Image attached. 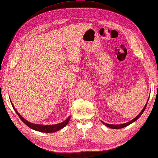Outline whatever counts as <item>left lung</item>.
<instances>
[{"instance_id":"left-lung-1","label":"left lung","mask_w":158,"mask_h":158,"mask_svg":"<svg viewBox=\"0 0 158 158\" xmlns=\"http://www.w3.org/2000/svg\"><path fill=\"white\" fill-rule=\"evenodd\" d=\"M148 100H149V98H148V102H147V103L145 104V106H144V108H143V110H141V112L139 114L135 117V118H134L133 120H130V121H129V122L128 123H124V124H107V123H104V122H102V123H103L104 124H105V125L106 126V127H109V128H111V129H123V128H124V127H127L128 125H129V124H132L133 123H134L135 121H136L139 117H140L141 115H142V114L143 113V112L145 111V108H146V106H147V104H148Z\"/></svg>"}]
</instances>
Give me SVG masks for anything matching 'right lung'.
I'll return each instance as SVG.
<instances>
[{"instance_id": "1", "label": "right lung", "mask_w": 158, "mask_h": 158, "mask_svg": "<svg viewBox=\"0 0 158 158\" xmlns=\"http://www.w3.org/2000/svg\"><path fill=\"white\" fill-rule=\"evenodd\" d=\"M10 103H11V105L13 106L14 110L16 112V113L17 114V115L19 116L20 119L23 121V122L25 124H26L27 127L31 128V129H34L35 131H37L39 132H42V133H54V132L59 131L67 125L71 118V116H69L67 119H66L64 121H63V122L58 123V124H50V125H43V124H34V123H31L30 122H28L27 120H25L24 118H23V117L21 116L20 114L17 111L15 108L14 107V106H13L11 101H10Z\"/></svg>"}]
</instances>
